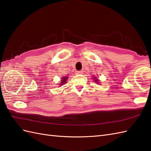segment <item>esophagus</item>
I'll use <instances>...</instances> for the list:
<instances>
[{
	"label": "esophagus",
	"mask_w": 151,
	"mask_h": 151,
	"mask_svg": "<svg viewBox=\"0 0 151 151\" xmlns=\"http://www.w3.org/2000/svg\"><path fill=\"white\" fill-rule=\"evenodd\" d=\"M84 72V70H80V71H77L76 74H83Z\"/></svg>",
	"instance_id": "obj_1"
}]
</instances>
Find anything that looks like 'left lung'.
Wrapping results in <instances>:
<instances>
[{"label": "left lung", "instance_id": "8db88e82", "mask_svg": "<svg viewBox=\"0 0 151 151\" xmlns=\"http://www.w3.org/2000/svg\"><path fill=\"white\" fill-rule=\"evenodd\" d=\"M94 81L95 82L97 83H99V80L98 79V78H94Z\"/></svg>", "mask_w": 151, "mask_h": 151}]
</instances>
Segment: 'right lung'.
<instances>
[{
	"label": "right lung",
	"mask_w": 151,
	"mask_h": 151,
	"mask_svg": "<svg viewBox=\"0 0 151 151\" xmlns=\"http://www.w3.org/2000/svg\"><path fill=\"white\" fill-rule=\"evenodd\" d=\"M68 76H64L63 78H62V80H61V83H60V86H62V85L64 84L65 82H66L67 79H68Z\"/></svg>",
	"instance_id": "1"
}]
</instances>
